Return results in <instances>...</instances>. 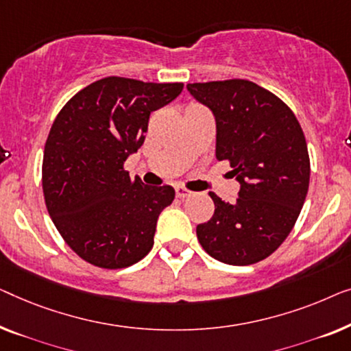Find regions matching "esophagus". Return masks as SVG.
<instances>
[{
    "label": "esophagus",
    "instance_id": "esophagus-1",
    "mask_svg": "<svg viewBox=\"0 0 351 351\" xmlns=\"http://www.w3.org/2000/svg\"><path fill=\"white\" fill-rule=\"evenodd\" d=\"M175 191H176V195L180 197V199H184V197L192 195V192L189 189H186V187H182V186H176Z\"/></svg>",
    "mask_w": 351,
    "mask_h": 351
}]
</instances>
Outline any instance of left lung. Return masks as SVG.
<instances>
[{
  "instance_id": "left-lung-1",
  "label": "left lung",
  "mask_w": 351,
  "mask_h": 351,
  "mask_svg": "<svg viewBox=\"0 0 351 351\" xmlns=\"http://www.w3.org/2000/svg\"><path fill=\"white\" fill-rule=\"evenodd\" d=\"M186 87L213 112L216 159L229 160L240 182L234 204L210 192L215 215L197 226V239L224 264L259 263L289 235L307 197L310 159L302 128L278 97L246 79Z\"/></svg>"
}]
</instances>
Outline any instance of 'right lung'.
Here are the masks:
<instances>
[{
	"label": "right lung",
	"mask_w": 351,
	"mask_h": 351,
	"mask_svg": "<svg viewBox=\"0 0 351 351\" xmlns=\"http://www.w3.org/2000/svg\"><path fill=\"white\" fill-rule=\"evenodd\" d=\"M181 90V82L103 77L53 121L44 146V200L63 240L88 264L124 269L154 245L157 218L175 189L132 180L124 162L145 143L151 112Z\"/></svg>",
	"instance_id": "right-lung-1"
}]
</instances>
